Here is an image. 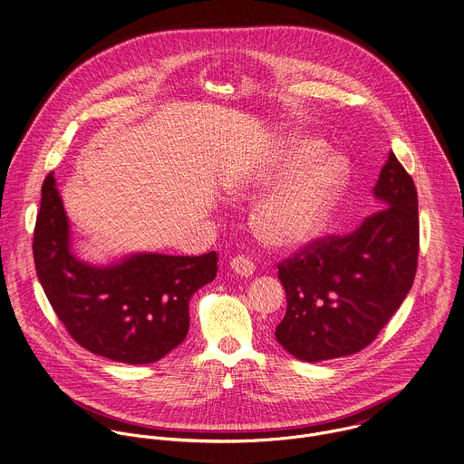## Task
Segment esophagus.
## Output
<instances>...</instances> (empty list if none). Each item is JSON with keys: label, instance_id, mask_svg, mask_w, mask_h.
Segmentation results:
<instances>
[{"label": "esophagus", "instance_id": "obj_1", "mask_svg": "<svg viewBox=\"0 0 464 464\" xmlns=\"http://www.w3.org/2000/svg\"><path fill=\"white\" fill-rule=\"evenodd\" d=\"M230 267H232V271L237 273L239 276H252L254 271H256L254 261L248 259V257H245V256L234 257V259L230 261Z\"/></svg>", "mask_w": 464, "mask_h": 464}]
</instances>
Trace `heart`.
<instances>
[{"label": "heart", "mask_w": 464, "mask_h": 464, "mask_svg": "<svg viewBox=\"0 0 464 464\" xmlns=\"http://www.w3.org/2000/svg\"><path fill=\"white\" fill-rule=\"evenodd\" d=\"M325 151L324 140L295 135L261 169L237 184L241 195H256L286 180L254 214V230L266 246L295 250L325 230L348 180L346 160Z\"/></svg>", "instance_id": "heart-1"}]
</instances>
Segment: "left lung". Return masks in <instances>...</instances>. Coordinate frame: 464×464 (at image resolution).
<instances>
[{
    "mask_svg": "<svg viewBox=\"0 0 464 464\" xmlns=\"http://www.w3.org/2000/svg\"><path fill=\"white\" fill-rule=\"evenodd\" d=\"M381 210L348 236L316 239L278 265L287 309L276 341L320 362L366 348L405 300L418 266V195L392 151L373 188Z\"/></svg>",
    "mask_w": 464,
    "mask_h": 464,
    "instance_id": "1",
    "label": "left lung"
}]
</instances>
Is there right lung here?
<instances>
[{"mask_svg":"<svg viewBox=\"0 0 464 464\" xmlns=\"http://www.w3.org/2000/svg\"><path fill=\"white\" fill-rule=\"evenodd\" d=\"M34 230L39 282L71 337L89 352L148 364L177 348L189 331V300L216 278L218 256L133 254L92 266L71 252V232L53 173L43 184Z\"/></svg>","mask_w":464,"mask_h":464,"instance_id":"add662e5","label":"right lung"}]
</instances>
